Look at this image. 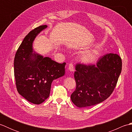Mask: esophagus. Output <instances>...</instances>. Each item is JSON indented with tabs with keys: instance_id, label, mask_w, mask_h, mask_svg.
Masks as SVG:
<instances>
[{
	"instance_id": "esophagus-1",
	"label": "esophagus",
	"mask_w": 132,
	"mask_h": 132,
	"mask_svg": "<svg viewBox=\"0 0 132 132\" xmlns=\"http://www.w3.org/2000/svg\"><path fill=\"white\" fill-rule=\"evenodd\" d=\"M69 70L70 71V72H73L74 71V66L73 64L72 63H70L69 64V68H68Z\"/></svg>"
}]
</instances>
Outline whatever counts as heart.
I'll return each mask as SVG.
<instances>
[{
  "mask_svg": "<svg viewBox=\"0 0 132 132\" xmlns=\"http://www.w3.org/2000/svg\"><path fill=\"white\" fill-rule=\"evenodd\" d=\"M97 58V54L96 52H87L81 55L80 60L83 63L88 64L94 63Z\"/></svg>",
  "mask_w": 132,
  "mask_h": 132,
  "instance_id": "1",
  "label": "heart"
}]
</instances>
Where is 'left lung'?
<instances>
[{"mask_svg":"<svg viewBox=\"0 0 132 132\" xmlns=\"http://www.w3.org/2000/svg\"><path fill=\"white\" fill-rule=\"evenodd\" d=\"M121 69V58L113 53L99 58L96 65L78 63L74 72L77 87L71 95L72 102L83 108L104 101L115 88Z\"/></svg>","mask_w":132,"mask_h":132,"instance_id":"1","label":"left lung"}]
</instances>
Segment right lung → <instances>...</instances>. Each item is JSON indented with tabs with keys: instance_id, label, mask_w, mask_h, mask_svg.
<instances>
[{
	"instance_id": "1",
	"label": "right lung",
	"mask_w": 132,
	"mask_h": 132,
	"mask_svg": "<svg viewBox=\"0 0 132 132\" xmlns=\"http://www.w3.org/2000/svg\"><path fill=\"white\" fill-rule=\"evenodd\" d=\"M47 27L46 25L41 26L30 31L20 45L14 60L18 91L35 104H40L48 98L53 81L65 74V62L58 63L33 50L36 36Z\"/></svg>"
}]
</instances>
